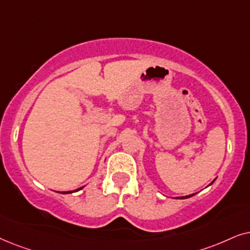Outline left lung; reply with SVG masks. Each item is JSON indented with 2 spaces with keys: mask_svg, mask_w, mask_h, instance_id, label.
Listing matches in <instances>:
<instances>
[{
  "mask_svg": "<svg viewBox=\"0 0 250 250\" xmlns=\"http://www.w3.org/2000/svg\"><path fill=\"white\" fill-rule=\"evenodd\" d=\"M215 182V179H214V181H212L211 183H210V184H212V183H214ZM193 195H194V194H191V195H186V197H181V198H176V199H188V198H191V197H193Z\"/></svg>",
  "mask_w": 250,
  "mask_h": 250,
  "instance_id": "8db88e82",
  "label": "left lung"
}]
</instances>
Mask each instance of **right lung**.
<instances>
[{
  "label": "right lung",
  "mask_w": 250,
  "mask_h": 250,
  "mask_svg": "<svg viewBox=\"0 0 250 250\" xmlns=\"http://www.w3.org/2000/svg\"><path fill=\"white\" fill-rule=\"evenodd\" d=\"M84 188V186H82V188H78V189H75V191H67V192H62V194H67V193H73V192L80 191V189H81V188Z\"/></svg>",
  "instance_id": "right-lung-1"
}]
</instances>
